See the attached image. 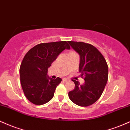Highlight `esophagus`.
Listing matches in <instances>:
<instances>
[{
  "mask_svg": "<svg viewBox=\"0 0 130 130\" xmlns=\"http://www.w3.org/2000/svg\"><path fill=\"white\" fill-rule=\"evenodd\" d=\"M70 79H67V78H63V81H64V82H68V81H70Z\"/></svg>",
  "mask_w": 130,
  "mask_h": 130,
  "instance_id": "34e87169",
  "label": "esophagus"
}]
</instances>
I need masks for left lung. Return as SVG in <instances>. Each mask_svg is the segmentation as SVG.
<instances>
[{
  "label": "left lung",
  "mask_w": 130,
  "mask_h": 130,
  "mask_svg": "<svg viewBox=\"0 0 130 130\" xmlns=\"http://www.w3.org/2000/svg\"><path fill=\"white\" fill-rule=\"evenodd\" d=\"M73 50L80 56L79 69L85 83L75 84L74 90L68 93L71 101L80 106L92 105L99 99L108 79V67L105 59L95 46L84 42L68 41Z\"/></svg>",
  "instance_id": "1"
}]
</instances>
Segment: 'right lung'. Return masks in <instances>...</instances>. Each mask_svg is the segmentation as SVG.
<instances>
[{"instance_id": "right-lung-1", "label": "right lung", "mask_w": 130, "mask_h": 130, "mask_svg": "<svg viewBox=\"0 0 130 130\" xmlns=\"http://www.w3.org/2000/svg\"><path fill=\"white\" fill-rule=\"evenodd\" d=\"M65 49H70L66 41L40 43L25 55L19 68L21 84L25 96L33 104L41 105L53 98L62 79L51 78L47 69Z\"/></svg>"}]
</instances>
